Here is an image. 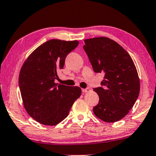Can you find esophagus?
<instances>
[{
  "mask_svg": "<svg viewBox=\"0 0 156 156\" xmlns=\"http://www.w3.org/2000/svg\"><path fill=\"white\" fill-rule=\"evenodd\" d=\"M82 93H88L90 90V89L89 88V87H87V88H85V89H82Z\"/></svg>",
  "mask_w": 156,
  "mask_h": 156,
  "instance_id": "34e87169",
  "label": "esophagus"
}]
</instances>
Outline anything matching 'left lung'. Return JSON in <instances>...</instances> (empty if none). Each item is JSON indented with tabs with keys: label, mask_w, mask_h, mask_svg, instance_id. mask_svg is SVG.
Listing matches in <instances>:
<instances>
[{
	"label": "left lung",
	"mask_w": 156,
	"mask_h": 156,
	"mask_svg": "<svg viewBox=\"0 0 156 156\" xmlns=\"http://www.w3.org/2000/svg\"><path fill=\"white\" fill-rule=\"evenodd\" d=\"M83 48L93 71L104 74L103 87L94 88L99 101L93 107L97 118L115 122L129 114L138 98L140 81L132 58L116 41L107 37L85 40Z\"/></svg>",
	"instance_id": "obj_1"
}]
</instances>
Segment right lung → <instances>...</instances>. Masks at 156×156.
I'll return each mask as SVG.
<instances>
[{"mask_svg":"<svg viewBox=\"0 0 156 156\" xmlns=\"http://www.w3.org/2000/svg\"><path fill=\"white\" fill-rule=\"evenodd\" d=\"M78 44L76 40H49L35 49L22 66L19 85L23 106L27 114L39 123L58 124L81 96L80 87L55 82L67 55Z\"/></svg>","mask_w":156,"mask_h":156,"instance_id":"1","label":"right lung"}]
</instances>
